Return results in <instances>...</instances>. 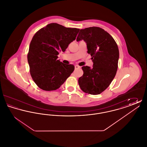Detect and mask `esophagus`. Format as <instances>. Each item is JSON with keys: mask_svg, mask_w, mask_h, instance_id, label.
<instances>
[{"mask_svg": "<svg viewBox=\"0 0 147 147\" xmlns=\"http://www.w3.org/2000/svg\"><path fill=\"white\" fill-rule=\"evenodd\" d=\"M80 68V67L79 66V65H75V69H79V68Z\"/></svg>", "mask_w": 147, "mask_h": 147, "instance_id": "1", "label": "esophagus"}]
</instances>
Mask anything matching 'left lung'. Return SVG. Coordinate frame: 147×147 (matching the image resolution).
<instances>
[{"label": "left lung", "instance_id": "1", "mask_svg": "<svg viewBox=\"0 0 147 147\" xmlns=\"http://www.w3.org/2000/svg\"><path fill=\"white\" fill-rule=\"evenodd\" d=\"M83 40L90 54L93 67H82L83 75L79 78L80 89L85 93L98 95L106 90L115 77L119 58L117 45L104 29L90 27L81 29L77 41Z\"/></svg>", "mask_w": 147, "mask_h": 147}]
</instances>
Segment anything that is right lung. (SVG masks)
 I'll return each instance as SVG.
<instances>
[{"mask_svg":"<svg viewBox=\"0 0 147 147\" xmlns=\"http://www.w3.org/2000/svg\"><path fill=\"white\" fill-rule=\"evenodd\" d=\"M79 29L51 23L36 32L30 42L28 61L31 76L38 87L45 91L59 88L74 70L72 64L57 59L70 42L76 40Z\"/></svg>","mask_w":147,"mask_h":147,"instance_id":"1","label":"right lung"}]
</instances>
